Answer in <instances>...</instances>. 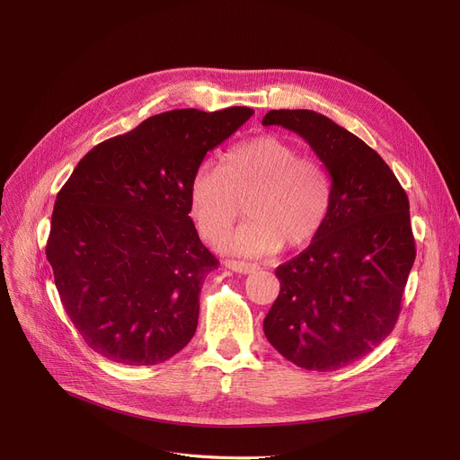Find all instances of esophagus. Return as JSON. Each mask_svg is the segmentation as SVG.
<instances>
[{
  "instance_id": "esophagus-1",
  "label": "esophagus",
  "mask_w": 460,
  "mask_h": 460,
  "mask_svg": "<svg viewBox=\"0 0 460 460\" xmlns=\"http://www.w3.org/2000/svg\"><path fill=\"white\" fill-rule=\"evenodd\" d=\"M226 267L233 272H238V274H252V272L259 270L257 264L244 262V261H226Z\"/></svg>"
}]
</instances>
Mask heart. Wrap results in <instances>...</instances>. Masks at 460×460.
<instances>
[{"instance_id":"b5f03b06","label":"heart","mask_w":460,"mask_h":460,"mask_svg":"<svg viewBox=\"0 0 460 460\" xmlns=\"http://www.w3.org/2000/svg\"><path fill=\"white\" fill-rule=\"evenodd\" d=\"M246 201L248 220L224 238L226 253L264 257L281 246L298 248L328 217L332 186L324 169L276 136H259L233 147L216 167L203 162L190 182V210L208 240H220Z\"/></svg>"}]
</instances>
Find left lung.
Here are the masks:
<instances>
[{
	"instance_id": "left-lung-1",
	"label": "left lung",
	"mask_w": 460,
	"mask_h": 460,
	"mask_svg": "<svg viewBox=\"0 0 460 460\" xmlns=\"http://www.w3.org/2000/svg\"><path fill=\"white\" fill-rule=\"evenodd\" d=\"M262 125L304 137L332 179L323 229L276 270L279 295L264 335L302 369H341L376 349L397 323L416 259L406 191L376 151L323 113L272 110Z\"/></svg>"
}]
</instances>
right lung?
<instances>
[{
    "label": "right lung",
    "instance_id": "obj_1",
    "mask_svg": "<svg viewBox=\"0 0 460 460\" xmlns=\"http://www.w3.org/2000/svg\"><path fill=\"white\" fill-rule=\"evenodd\" d=\"M252 108L173 110L110 137L76 165L52 214L46 257L84 341L123 366H156L196 333L217 259L190 214V182Z\"/></svg>",
    "mask_w": 460,
    "mask_h": 460
}]
</instances>
